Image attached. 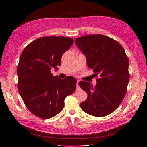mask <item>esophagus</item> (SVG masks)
Listing matches in <instances>:
<instances>
[{"instance_id": "34e87169", "label": "esophagus", "mask_w": 147, "mask_h": 147, "mask_svg": "<svg viewBox=\"0 0 147 147\" xmlns=\"http://www.w3.org/2000/svg\"><path fill=\"white\" fill-rule=\"evenodd\" d=\"M79 80H77V88H78H78H79Z\"/></svg>"}]
</instances>
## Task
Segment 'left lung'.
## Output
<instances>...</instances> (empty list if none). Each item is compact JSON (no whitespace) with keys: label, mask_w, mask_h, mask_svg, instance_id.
<instances>
[{"label":"left lung","mask_w":147,"mask_h":147,"mask_svg":"<svg viewBox=\"0 0 147 147\" xmlns=\"http://www.w3.org/2000/svg\"><path fill=\"white\" fill-rule=\"evenodd\" d=\"M86 58L88 67L98 75L97 85L80 81L79 85L88 94L82 109L95 117H105L116 110L123 101L130 74L129 59L123 46L103 35H85L75 40Z\"/></svg>","instance_id":"obj_1"}]
</instances>
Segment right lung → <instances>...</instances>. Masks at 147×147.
<instances>
[{
	"label": "right lung",
	"instance_id": "obj_1",
	"mask_svg": "<svg viewBox=\"0 0 147 147\" xmlns=\"http://www.w3.org/2000/svg\"><path fill=\"white\" fill-rule=\"evenodd\" d=\"M73 42L71 38L44 36L23 50L17 67V87L28 110L38 117L56 115L64 107L65 98L76 90L74 78L61 79L51 73L61 65L62 55Z\"/></svg>",
	"mask_w": 147,
	"mask_h": 147
}]
</instances>
